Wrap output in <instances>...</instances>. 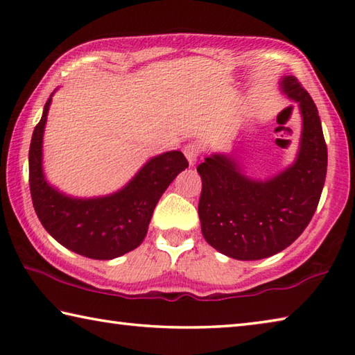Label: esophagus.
Here are the masks:
<instances>
[{"mask_svg":"<svg viewBox=\"0 0 355 355\" xmlns=\"http://www.w3.org/2000/svg\"><path fill=\"white\" fill-rule=\"evenodd\" d=\"M183 152H184L186 158H188L189 164L194 166L197 158H199V156H200V147L196 146V144H188V146H184Z\"/></svg>","mask_w":355,"mask_h":355,"instance_id":"obj_1","label":"esophagus"}]
</instances>
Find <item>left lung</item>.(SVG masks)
I'll list each match as a JSON object with an SVG mask.
<instances>
[{"mask_svg":"<svg viewBox=\"0 0 355 355\" xmlns=\"http://www.w3.org/2000/svg\"><path fill=\"white\" fill-rule=\"evenodd\" d=\"M280 84L302 114L293 166L264 182L245 177L232 156L211 155L197 166L202 235L235 260H261L296 241L313 218L326 182L327 146L316 105L297 78L285 76Z\"/></svg>","mask_w":355,"mask_h":355,"instance_id":"left-lung-1","label":"left lung"}]
</instances>
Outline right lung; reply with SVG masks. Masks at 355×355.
<instances>
[{"label": "right lung", "instance_id": "obj_1", "mask_svg": "<svg viewBox=\"0 0 355 355\" xmlns=\"http://www.w3.org/2000/svg\"><path fill=\"white\" fill-rule=\"evenodd\" d=\"M51 97L29 146V189L42 225L59 244L94 260H112L136 249L147 235L159 197L188 167L178 150L155 156L116 194L75 199L46 183L42 171V139Z\"/></svg>", "mask_w": 355, "mask_h": 355}]
</instances>
